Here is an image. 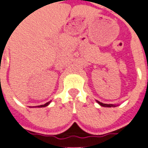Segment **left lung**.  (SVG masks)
<instances>
[{
    "label": "left lung",
    "instance_id": "obj_1",
    "mask_svg": "<svg viewBox=\"0 0 148 148\" xmlns=\"http://www.w3.org/2000/svg\"><path fill=\"white\" fill-rule=\"evenodd\" d=\"M97 102L101 106H103V107H106V108H110V107H116V106L114 105V104H108V103H101V102H100V101H97Z\"/></svg>",
    "mask_w": 148,
    "mask_h": 148
}]
</instances>
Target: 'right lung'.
Returning <instances> with one entry per match:
<instances>
[{
    "instance_id": "right-lung-1",
    "label": "right lung",
    "mask_w": 148,
    "mask_h": 148,
    "mask_svg": "<svg viewBox=\"0 0 148 148\" xmlns=\"http://www.w3.org/2000/svg\"><path fill=\"white\" fill-rule=\"evenodd\" d=\"M50 103V102H47V103H45V104H42V105H40V106H38V108H43V107H46V106H47L48 104Z\"/></svg>"
}]
</instances>
